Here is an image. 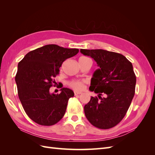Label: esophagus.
<instances>
[{"label":"esophagus","instance_id":"1","mask_svg":"<svg viewBox=\"0 0 155 155\" xmlns=\"http://www.w3.org/2000/svg\"><path fill=\"white\" fill-rule=\"evenodd\" d=\"M82 92H74V95L75 96H78V95H80L81 94Z\"/></svg>","mask_w":155,"mask_h":155}]
</instances>
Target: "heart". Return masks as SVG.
Here are the masks:
<instances>
[{"instance_id": "obj_1", "label": "heart", "mask_w": 155, "mask_h": 155, "mask_svg": "<svg viewBox=\"0 0 155 155\" xmlns=\"http://www.w3.org/2000/svg\"><path fill=\"white\" fill-rule=\"evenodd\" d=\"M89 59V58L87 57H81L79 59ZM85 81L84 80H73V81H70L68 85L70 87L72 88L74 90L79 91L83 90L84 88L85 87Z\"/></svg>"}]
</instances>
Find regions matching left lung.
Instances as JSON below:
<instances>
[{
    "label": "left lung",
    "mask_w": 155,
    "mask_h": 155,
    "mask_svg": "<svg viewBox=\"0 0 155 155\" xmlns=\"http://www.w3.org/2000/svg\"><path fill=\"white\" fill-rule=\"evenodd\" d=\"M80 52L94 59L99 67L89 87L98 97L91 96L84 107L86 118L97 128L113 127L125 116L134 95L137 79L133 64L124 55L113 51L81 49Z\"/></svg>",
    "instance_id": "8db88e82"
}]
</instances>
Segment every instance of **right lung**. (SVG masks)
I'll return each instance as SVG.
<instances>
[{
  "label": "right lung",
  "instance_id": "obj_1",
  "mask_svg": "<svg viewBox=\"0 0 155 155\" xmlns=\"http://www.w3.org/2000/svg\"><path fill=\"white\" fill-rule=\"evenodd\" d=\"M78 52L76 48L47 45L30 51L18 63L15 76L18 97L26 114L35 123L53 125L64 115L74 92L64 87L55 94L50 92V88L55 84L54 78L64 61Z\"/></svg>",
  "mask_w": 155,
  "mask_h": 155
}]
</instances>
